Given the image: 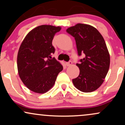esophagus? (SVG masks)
<instances>
[{
    "label": "esophagus",
    "instance_id": "esophagus-1",
    "mask_svg": "<svg viewBox=\"0 0 125 125\" xmlns=\"http://www.w3.org/2000/svg\"><path fill=\"white\" fill-rule=\"evenodd\" d=\"M72 64H73V63H72V62H66V65L67 66H70L71 65H72Z\"/></svg>",
    "mask_w": 125,
    "mask_h": 125
}]
</instances>
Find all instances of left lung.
I'll return each mask as SVG.
<instances>
[{
	"label": "left lung",
	"instance_id": "left-lung-1",
	"mask_svg": "<svg viewBox=\"0 0 125 125\" xmlns=\"http://www.w3.org/2000/svg\"><path fill=\"white\" fill-rule=\"evenodd\" d=\"M66 31L75 39L79 56L85 54L81 63L76 64L80 74L73 83L83 92L96 91L103 83L110 67V53L104 39L97 29L87 24L77 23Z\"/></svg>",
	"mask_w": 125,
	"mask_h": 125
}]
</instances>
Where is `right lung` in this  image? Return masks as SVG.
Listing matches in <instances>:
<instances>
[{
  "label": "right lung",
  "instance_id": "1",
  "mask_svg": "<svg viewBox=\"0 0 125 125\" xmlns=\"http://www.w3.org/2000/svg\"><path fill=\"white\" fill-rule=\"evenodd\" d=\"M61 30V26L40 25L30 31L21 44L17 55L18 74L31 91L37 94L48 92L63 70L59 62L51 59L55 52L52 42Z\"/></svg>",
  "mask_w": 125,
  "mask_h": 125
}]
</instances>
